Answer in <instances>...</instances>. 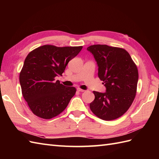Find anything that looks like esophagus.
<instances>
[{
  "mask_svg": "<svg viewBox=\"0 0 159 159\" xmlns=\"http://www.w3.org/2000/svg\"><path fill=\"white\" fill-rule=\"evenodd\" d=\"M77 91H79V92H85V90L82 89H80V88H77Z\"/></svg>",
  "mask_w": 159,
  "mask_h": 159,
  "instance_id": "obj_1",
  "label": "esophagus"
}]
</instances>
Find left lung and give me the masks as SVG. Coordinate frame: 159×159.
I'll return each mask as SVG.
<instances>
[{
	"label": "left lung",
	"instance_id": "8db88e82",
	"mask_svg": "<svg viewBox=\"0 0 159 159\" xmlns=\"http://www.w3.org/2000/svg\"><path fill=\"white\" fill-rule=\"evenodd\" d=\"M87 50L98 66V77L107 92L93 91L95 99L89 104L92 113L103 120H113L126 112L136 96L139 73L136 64L126 50L103 44Z\"/></svg>",
	"mask_w": 159,
	"mask_h": 159
}]
</instances>
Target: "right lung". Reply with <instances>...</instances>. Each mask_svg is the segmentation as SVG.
<instances>
[{
    "label": "right lung",
    "mask_w": 159,
    "mask_h": 159,
    "mask_svg": "<svg viewBox=\"0 0 159 159\" xmlns=\"http://www.w3.org/2000/svg\"><path fill=\"white\" fill-rule=\"evenodd\" d=\"M83 46L43 45L30 52L20 73L24 98L33 114L49 120L66 109L75 95L74 87H65L55 78L61 75Z\"/></svg>",
    "instance_id": "add662e5"
}]
</instances>
